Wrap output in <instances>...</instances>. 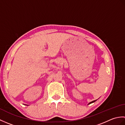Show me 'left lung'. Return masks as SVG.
Returning a JSON list of instances; mask_svg holds the SVG:
<instances>
[{
    "mask_svg": "<svg viewBox=\"0 0 125 125\" xmlns=\"http://www.w3.org/2000/svg\"><path fill=\"white\" fill-rule=\"evenodd\" d=\"M95 101H96V100H94V101H92V102H91V103H89V104H91V103H94V102H95Z\"/></svg>",
    "mask_w": 125,
    "mask_h": 125,
    "instance_id": "1",
    "label": "left lung"
}]
</instances>
